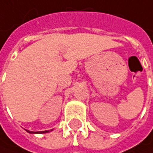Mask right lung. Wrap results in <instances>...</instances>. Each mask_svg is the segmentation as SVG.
Returning a JSON list of instances; mask_svg holds the SVG:
<instances>
[{"label":"right lung","instance_id":"obj_1","mask_svg":"<svg viewBox=\"0 0 153 153\" xmlns=\"http://www.w3.org/2000/svg\"><path fill=\"white\" fill-rule=\"evenodd\" d=\"M27 131V130H26ZM28 133H47L49 132V131H39V132H36V131H27Z\"/></svg>","mask_w":153,"mask_h":153}]
</instances>
